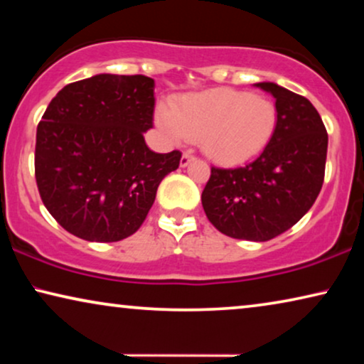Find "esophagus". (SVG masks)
I'll list each match as a JSON object with an SVG mask.
<instances>
[{
	"instance_id": "obj_1",
	"label": "esophagus",
	"mask_w": 364,
	"mask_h": 364,
	"mask_svg": "<svg viewBox=\"0 0 364 364\" xmlns=\"http://www.w3.org/2000/svg\"><path fill=\"white\" fill-rule=\"evenodd\" d=\"M193 161H196V157H193L192 156V154H183V156L181 157V167H187L188 166V164H191V162H193Z\"/></svg>"
}]
</instances>
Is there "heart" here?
Returning a JSON list of instances; mask_svg holds the SVG:
<instances>
[{
	"label": "heart",
	"instance_id": "obj_1",
	"mask_svg": "<svg viewBox=\"0 0 364 364\" xmlns=\"http://www.w3.org/2000/svg\"><path fill=\"white\" fill-rule=\"evenodd\" d=\"M156 121L172 141H197L213 162L237 166L270 142L277 107L258 94L218 87L178 96L171 109L159 106Z\"/></svg>",
	"mask_w": 364,
	"mask_h": 364
}]
</instances>
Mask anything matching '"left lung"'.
<instances>
[{
    "mask_svg": "<svg viewBox=\"0 0 364 364\" xmlns=\"http://www.w3.org/2000/svg\"><path fill=\"white\" fill-rule=\"evenodd\" d=\"M255 86L275 97V132L245 167H212L202 205L225 235L267 242L291 228L315 203L325 178L328 134L306 97L275 82Z\"/></svg>",
    "mask_w": 364,
    "mask_h": 364,
    "instance_id": "left-lung-1",
    "label": "left lung"
}]
</instances>
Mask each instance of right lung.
I'll list each match as a JSON object with an SVG mask.
<instances>
[{"label":"right lung","instance_id":"right-lung-1","mask_svg":"<svg viewBox=\"0 0 364 364\" xmlns=\"http://www.w3.org/2000/svg\"><path fill=\"white\" fill-rule=\"evenodd\" d=\"M154 82L147 76L96 74L64 86L38 126L34 171L48 212L87 242H119L137 232L159 183L182 154H157Z\"/></svg>","mask_w":364,"mask_h":364}]
</instances>
